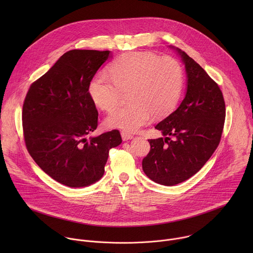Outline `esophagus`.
I'll use <instances>...</instances> for the list:
<instances>
[{"mask_svg":"<svg viewBox=\"0 0 253 253\" xmlns=\"http://www.w3.org/2000/svg\"><path fill=\"white\" fill-rule=\"evenodd\" d=\"M121 136H122L123 141L131 140V139L133 138V135H132V134H130V133H128V132H126V131H122V132H121Z\"/></svg>","mask_w":253,"mask_h":253,"instance_id":"34e87169","label":"esophagus"}]
</instances>
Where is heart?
I'll list each match as a JSON object with an SVG mask.
<instances>
[{
    "instance_id": "b5f03b06",
    "label": "heart",
    "mask_w": 253,
    "mask_h": 253,
    "mask_svg": "<svg viewBox=\"0 0 253 253\" xmlns=\"http://www.w3.org/2000/svg\"><path fill=\"white\" fill-rule=\"evenodd\" d=\"M183 87L181 66L172 58L148 52H131L119 57L110 67V75L99 73L89 85L93 102L104 111H111L120 103L123 93L130 91L132 103L119 107L107 116L110 128L129 132L148 124L153 114L163 116L179 100Z\"/></svg>"
}]
</instances>
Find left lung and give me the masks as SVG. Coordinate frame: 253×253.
Masks as SVG:
<instances>
[{
	"instance_id": "1",
	"label": "left lung",
	"mask_w": 253,
	"mask_h": 253,
	"mask_svg": "<svg viewBox=\"0 0 253 253\" xmlns=\"http://www.w3.org/2000/svg\"><path fill=\"white\" fill-rule=\"evenodd\" d=\"M169 48L184 64L186 94L177 109L155 126L164 138L148 140L151 149L142 161L144 173L165 186L185 181L203 167L218 146L225 119L218 85L185 52Z\"/></svg>"
}]
</instances>
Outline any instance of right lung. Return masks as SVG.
I'll return each instance as SVG.
<instances>
[{
  "instance_id": "1",
  "label": "right lung",
  "mask_w": 253,
  "mask_h": 253,
  "mask_svg": "<svg viewBox=\"0 0 253 253\" xmlns=\"http://www.w3.org/2000/svg\"><path fill=\"white\" fill-rule=\"evenodd\" d=\"M110 51L71 50L34 82L23 105L27 149L39 167L57 182L73 188L102 178L111 148L122 142L118 130L96 137L98 111L89 85Z\"/></svg>"
}]
</instances>
